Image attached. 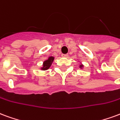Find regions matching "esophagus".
Instances as JSON below:
<instances>
[{"mask_svg": "<svg viewBox=\"0 0 120 120\" xmlns=\"http://www.w3.org/2000/svg\"><path fill=\"white\" fill-rule=\"evenodd\" d=\"M62 56L63 57H67V56H69V55H68V54H62Z\"/></svg>", "mask_w": 120, "mask_h": 120, "instance_id": "esophagus-1", "label": "esophagus"}]
</instances>
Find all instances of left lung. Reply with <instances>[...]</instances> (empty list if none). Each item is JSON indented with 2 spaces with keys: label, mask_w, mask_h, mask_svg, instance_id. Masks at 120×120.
<instances>
[{
  "label": "left lung",
  "mask_w": 120,
  "mask_h": 120,
  "mask_svg": "<svg viewBox=\"0 0 120 120\" xmlns=\"http://www.w3.org/2000/svg\"><path fill=\"white\" fill-rule=\"evenodd\" d=\"M81 67H82V65H81Z\"/></svg>",
  "instance_id": "8db88e82"
}]
</instances>
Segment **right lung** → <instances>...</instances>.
Wrapping results in <instances>:
<instances>
[{
    "mask_svg": "<svg viewBox=\"0 0 120 120\" xmlns=\"http://www.w3.org/2000/svg\"><path fill=\"white\" fill-rule=\"evenodd\" d=\"M54 60V58L53 57H49L48 58V60H46L45 62H44V65H43V67H42V69L43 70H46V69H49V67H50V65H51V63Z\"/></svg>",
    "mask_w": 120,
    "mask_h": 120,
    "instance_id": "obj_1",
    "label": "right lung"
}]
</instances>
